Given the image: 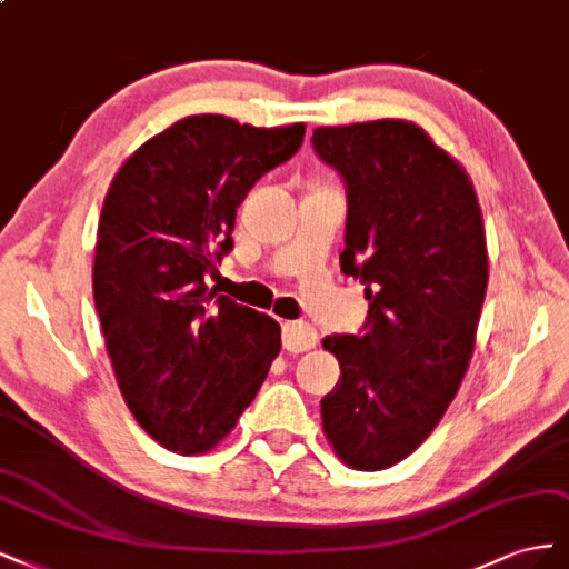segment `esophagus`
<instances>
[{
	"label": "esophagus",
	"mask_w": 569,
	"mask_h": 569,
	"mask_svg": "<svg viewBox=\"0 0 569 569\" xmlns=\"http://www.w3.org/2000/svg\"><path fill=\"white\" fill-rule=\"evenodd\" d=\"M317 345V331L305 321L283 323V347L288 352H307Z\"/></svg>",
	"instance_id": "esophagus-1"
}]
</instances>
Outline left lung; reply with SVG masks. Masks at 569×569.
I'll use <instances>...</instances> for the list:
<instances>
[{"mask_svg": "<svg viewBox=\"0 0 569 569\" xmlns=\"http://www.w3.org/2000/svg\"><path fill=\"white\" fill-rule=\"evenodd\" d=\"M317 156L345 179L340 269L359 279V336H326L340 380L323 435L355 470H385L426 442L475 350L489 264L466 170L407 120L317 127Z\"/></svg>", "mask_w": 569, "mask_h": 569, "instance_id": "1", "label": "left lung"}]
</instances>
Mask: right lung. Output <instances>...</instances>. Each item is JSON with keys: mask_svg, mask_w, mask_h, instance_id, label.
Wrapping results in <instances>:
<instances>
[{"mask_svg": "<svg viewBox=\"0 0 569 569\" xmlns=\"http://www.w3.org/2000/svg\"><path fill=\"white\" fill-rule=\"evenodd\" d=\"M302 137V122L189 116L108 187L91 273L106 350L137 423L174 453L222 442L281 350L277 321L210 281L233 248L236 208Z\"/></svg>", "mask_w": 569, "mask_h": 569, "instance_id": "add662e5", "label": "right lung"}]
</instances>
